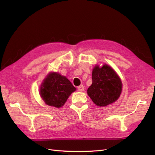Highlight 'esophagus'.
Here are the masks:
<instances>
[{
    "mask_svg": "<svg viewBox=\"0 0 155 155\" xmlns=\"http://www.w3.org/2000/svg\"><path fill=\"white\" fill-rule=\"evenodd\" d=\"M78 90L80 92H83L84 91V85H80L78 87Z\"/></svg>",
    "mask_w": 155,
    "mask_h": 155,
    "instance_id": "esophagus-1",
    "label": "esophagus"
}]
</instances>
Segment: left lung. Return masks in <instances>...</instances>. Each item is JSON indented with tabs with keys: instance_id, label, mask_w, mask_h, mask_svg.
<instances>
[{
	"instance_id": "obj_1",
	"label": "left lung",
	"mask_w": 155,
	"mask_h": 155,
	"mask_svg": "<svg viewBox=\"0 0 155 155\" xmlns=\"http://www.w3.org/2000/svg\"><path fill=\"white\" fill-rule=\"evenodd\" d=\"M92 84L87 94L94 103L105 107L116 101L122 92L123 84L116 72L109 65H95L92 70Z\"/></svg>"
}]
</instances>
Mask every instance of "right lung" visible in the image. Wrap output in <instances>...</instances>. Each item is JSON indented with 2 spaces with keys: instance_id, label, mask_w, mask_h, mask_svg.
<instances>
[{
  "instance_id": "obj_1",
  "label": "right lung",
  "mask_w": 155,
  "mask_h": 155,
  "mask_svg": "<svg viewBox=\"0 0 155 155\" xmlns=\"http://www.w3.org/2000/svg\"><path fill=\"white\" fill-rule=\"evenodd\" d=\"M75 91L76 88L66 77L51 72L42 82L39 94L46 104L60 108Z\"/></svg>"
}]
</instances>
